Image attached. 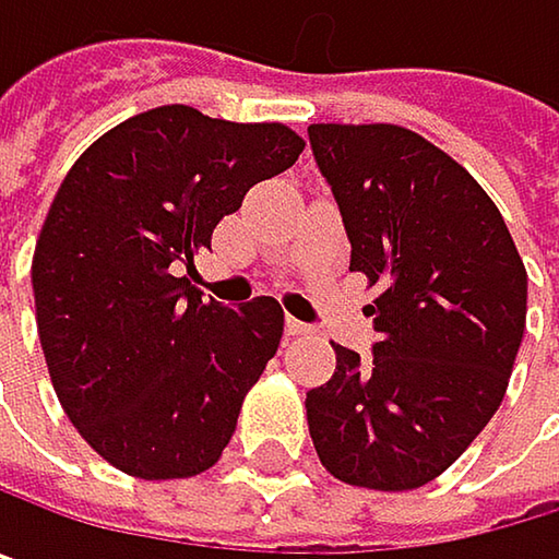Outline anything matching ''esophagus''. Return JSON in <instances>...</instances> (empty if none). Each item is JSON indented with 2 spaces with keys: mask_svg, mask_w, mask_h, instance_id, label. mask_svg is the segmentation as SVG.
<instances>
[{
  "mask_svg": "<svg viewBox=\"0 0 559 559\" xmlns=\"http://www.w3.org/2000/svg\"><path fill=\"white\" fill-rule=\"evenodd\" d=\"M285 334H288V337H305V334H311V328H308L305 321H298V318H288V321H285Z\"/></svg>",
  "mask_w": 559,
  "mask_h": 559,
  "instance_id": "1",
  "label": "esophagus"
}]
</instances>
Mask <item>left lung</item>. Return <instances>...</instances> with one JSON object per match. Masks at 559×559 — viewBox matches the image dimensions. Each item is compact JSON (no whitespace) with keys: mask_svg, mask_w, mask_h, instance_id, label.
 I'll return each mask as SVG.
<instances>
[{"mask_svg":"<svg viewBox=\"0 0 559 559\" xmlns=\"http://www.w3.org/2000/svg\"><path fill=\"white\" fill-rule=\"evenodd\" d=\"M367 305L373 357L334 344L308 393L321 465L360 488L439 478L498 413L527 321V271L488 192L439 146L393 123L308 127Z\"/></svg>","mask_w":559,"mask_h":559,"instance_id":"left-lung-1","label":"left lung"}]
</instances>
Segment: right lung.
<instances>
[{
    "mask_svg": "<svg viewBox=\"0 0 559 559\" xmlns=\"http://www.w3.org/2000/svg\"><path fill=\"white\" fill-rule=\"evenodd\" d=\"M301 150L285 123L169 104L117 123L64 176L32 258L38 341L68 419L114 468L192 478L228 445L285 311L202 301L179 267Z\"/></svg>",
    "mask_w": 559,
    "mask_h": 559,
    "instance_id": "1",
    "label": "right lung"
}]
</instances>
